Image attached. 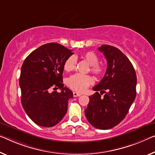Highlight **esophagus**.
I'll list each match as a JSON object with an SVG mask.
<instances>
[{"instance_id": "1", "label": "esophagus", "mask_w": 155, "mask_h": 155, "mask_svg": "<svg viewBox=\"0 0 155 155\" xmlns=\"http://www.w3.org/2000/svg\"><path fill=\"white\" fill-rule=\"evenodd\" d=\"M73 96H74V97H78V96H82V94H80V93H78V92L74 91V92L73 93Z\"/></svg>"}]
</instances>
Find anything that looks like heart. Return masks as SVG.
<instances>
[{
  "label": "heart",
  "mask_w": 155,
  "mask_h": 155,
  "mask_svg": "<svg viewBox=\"0 0 155 155\" xmlns=\"http://www.w3.org/2000/svg\"><path fill=\"white\" fill-rule=\"evenodd\" d=\"M85 61L91 66V71L96 75H101L104 72L103 66L98 63L99 59L94 52L89 51L85 53L82 55ZM77 59L75 55H71L66 59L64 64V70L67 72L73 71L75 68ZM93 83V79L91 76L77 73L68 78L67 84L71 89L78 91H84Z\"/></svg>",
  "instance_id": "obj_1"
}]
</instances>
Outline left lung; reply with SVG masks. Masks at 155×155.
Wrapping results in <instances>:
<instances>
[{
	"instance_id": "1",
	"label": "left lung",
	"mask_w": 155,
	"mask_h": 155,
	"mask_svg": "<svg viewBox=\"0 0 155 155\" xmlns=\"http://www.w3.org/2000/svg\"><path fill=\"white\" fill-rule=\"evenodd\" d=\"M98 50L105 57L107 67L103 78L93 88L84 114L87 120L100 130H109L123 120L136 97L137 75L134 66L117 48L102 45ZM105 91L104 97L97 91Z\"/></svg>"
}]
</instances>
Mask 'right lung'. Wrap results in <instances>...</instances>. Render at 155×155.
<instances>
[{
    "mask_svg": "<svg viewBox=\"0 0 155 155\" xmlns=\"http://www.w3.org/2000/svg\"><path fill=\"white\" fill-rule=\"evenodd\" d=\"M73 53L61 44L49 43L32 52L21 66V104L35 123L45 127L56 125L67 112L73 92L64 87V64ZM58 86L60 93H49Z\"/></svg>",
    "mask_w": 155,
    "mask_h": 155,
    "instance_id": "add662e5",
    "label": "right lung"
}]
</instances>
